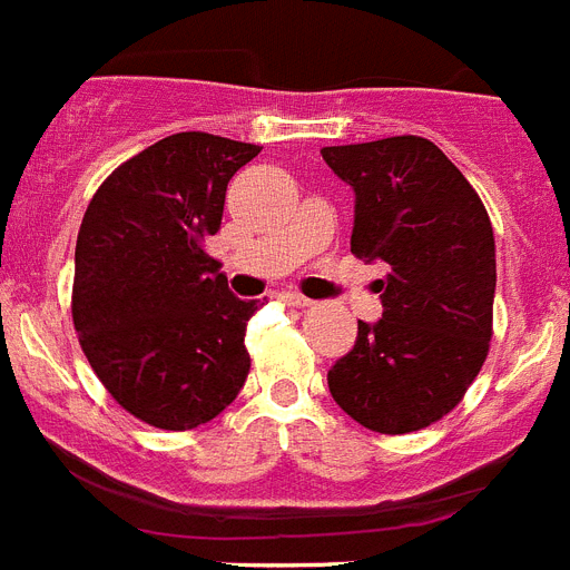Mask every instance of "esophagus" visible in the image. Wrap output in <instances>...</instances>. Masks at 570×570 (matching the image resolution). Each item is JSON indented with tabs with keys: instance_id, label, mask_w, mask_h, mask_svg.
I'll return each mask as SVG.
<instances>
[{
	"instance_id": "1",
	"label": "esophagus",
	"mask_w": 570,
	"mask_h": 570,
	"mask_svg": "<svg viewBox=\"0 0 570 570\" xmlns=\"http://www.w3.org/2000/svg\"><path fill=\"white\" fill-rule=\"evenodd\" d=\"M282 299L288 305H294V308H305V305H312V299L303 294H294V291H288V294H282Z\"/></svg>"
}]
</instances>
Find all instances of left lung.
<instances>
[{"instance_id": "1", "label": "left lung", "mask_w": 570, "mask_h": 570, "mask_svg": "<svg viewBox=\"0 0 570 570\" xmlns=\"http://www.w3.org/2000/svg\"><path fill=\"white\" fill-rule=\"evenodd\" d=\"M355 195L352 253L384 262V314L328 370L332 399L379 434L443 420L492 337L495 235L478 191L434 142L390 136L320 150Z\"/></svg>"}]
</instances>
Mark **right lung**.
Segmentation results:
<instances>
[{"label":"right lung","instance_id":"1","mask_svg":"<svg viewBox=\"0 0 570 570\" xmlns=\"http://www.w3.org/2000/svg\"><path fill=\"white\" fill-rule=\"evenodd\" d=\"M258 150L197 130L166 136L116 168L81 220L75 332L110 396L154 428L215 420L250 373L244 335L265 303L238 299L204 242Z\"/></svg>","mask_w":570,"mask_h":570}]
</instances>
